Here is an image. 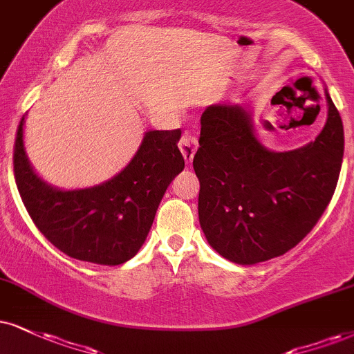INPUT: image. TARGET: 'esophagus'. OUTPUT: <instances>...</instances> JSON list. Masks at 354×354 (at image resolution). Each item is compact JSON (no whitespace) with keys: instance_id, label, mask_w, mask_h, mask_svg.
I'll return each instance as SVG.
<instances>
[{"instance_id":"34e87169","label":"esophagus","mask_w":354,"mask_h":354,"mask_svg":"<svg viewBox=\"0 0 354 354\" xmlns=\"http://www.w3.org/2000/svg\"><path fill=\"white\" fill-rule=\"evenodd\" d=\"M197 147H198L197 138L192 136L190 133H185L184 136L180 138V141H178V149H180L187 164H192L195 152H197Z\"/></svg>"}]
</instances>
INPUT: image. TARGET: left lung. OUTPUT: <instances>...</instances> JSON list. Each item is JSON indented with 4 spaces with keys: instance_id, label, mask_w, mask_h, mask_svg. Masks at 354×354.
Listing matches in <instances>:
<instances>
[{
    "instance_id": "1",
    "label": "left lung",
    "mask_w": 354,
    "mask_h": 354,
    "mask_svg": "<svg viewBox=\"0 0 354 354\" xmlns=\"http://www.w3.org/2000/svg\"><path fill=\"white\" fill-rule=\"evenodd\" d=\"M328 116L315 141L269 151L241 104L203 111L194 169L200 180L198 218L218 254L257 264L286 254L317 225L337 189L343 162L342 116L325 88Z\"/></svg>"
}]
</instances>
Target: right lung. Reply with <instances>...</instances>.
Segmentation results:
<instances>
[{
	"instance_id": "right-lung-1",
	"label": "right lung",
	"mask_w": 354,
	"mask_h": 354,
	"mask_svg": "<svg viewBox=\"0 0 354 354\" xmlns=\"http://www.w3.org/2000/svg\"><path fill=\"white\" fill-rule=\"evenodd\" d=\"M182 131H147L129 164L103 184L62 190L30 165L24 116L15 142V177L39 231L57 250L91 264L118 266L136 256L170 182L185 167L177 142Z\"/></svg>"
}]
</instances>
